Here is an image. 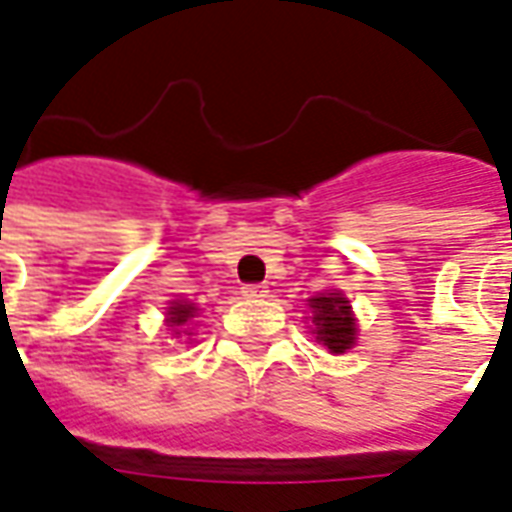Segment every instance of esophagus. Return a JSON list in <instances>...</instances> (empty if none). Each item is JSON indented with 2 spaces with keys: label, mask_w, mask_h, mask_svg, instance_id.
<instances>
[{
  "label": "esophagus",
  "mask_w": 512,
  "mask_h": 512,
  "mask_svg": "<svg viewBox=\"0 0 512 512\" xmlns=\"http://www.w3.org/2000/svg\"><path fill=\"white\" fill-rule=\"evenodd\" d=\"M264 293H267V285L264 283L243 285V296H248V299H259V296H264Z\"/></svg>",
  "instance_id": "esophagus-1"
}]
</instances>
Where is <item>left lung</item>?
Here are the masks:
<instances>
[{
  "label": "left lung",
  "mask_w": 512,
  "mask_h": 512,
  "mask_svg": "<svg viewBox=\"0 0 512 512\" xmlns=\"http://www.w3.org/2000/svg\"><path fill=\"white\" fill-rule=\"evenodd\" d=\"M310 307L315 310V334L331 352L350 350L355 344V318H352L350 304L339 293L328 296H315L310 299Z\"/></svg>",
  "instance_id": "left-lung-1"
}]
</instances>
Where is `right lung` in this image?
Returning a JSON list of instances; mask_svg holds the SVG:
<instances>
[{
	"mask_svg": "<svg viewBox=\"0 0 512 512\" xmlns=\"http://www.w3.org/2000/svg\"><path fill=\"white\" fill-rule=\"evenodd\" d=\"M194 312L197 310H194L192 304H186V301H176V304H173V307L168 310V323L170 326H184L186 320L194 318Z\"/></svg>",
	"mask_w": 512,
	"mask_h": 512,
	"instance_id": "right-lung-1",
	"label": "right lung"
}]
</instances>
